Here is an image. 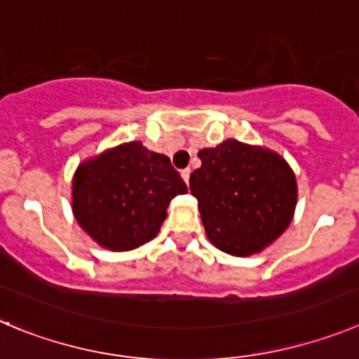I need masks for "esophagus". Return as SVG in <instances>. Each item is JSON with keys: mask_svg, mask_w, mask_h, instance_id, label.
Wrapping results in <instances>:
<instances>
[{"mask_svg": "<svg viewBox=\"0 0 359 359\" xmlns=\"http://www.w3.org/2000/svg\"><path fill=\"white\" fill-rule=\"evenodd\" d=\"M180 175H182L184 182L189 184V175H191V170H189V168H186V170H182V172H180Z\"/></svg>", "mask_w": 359, "mask_h": 359, "instance_id": "obj_1", "label": "esophagus"}]
</instances>
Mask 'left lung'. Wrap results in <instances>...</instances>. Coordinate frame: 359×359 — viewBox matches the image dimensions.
I'll return each mask as SVG.
<instances>
[{"instance_id":"obj_1","label":"left lung","mask_w":359,"mask_h":359,"mask_svg":"<svg viewBox=\"0 0 359 359\" xmlns=\"http://www.w3.org/2000/svg\"><path fill=\"white\" fill-rule=\"evenodd\" d=\"M189 177L205 234L231 256L259 254L292 224L297 179L277 151L227 140L198 151Z\"/></svg>"}]
</instances>
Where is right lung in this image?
Here are the masks:
<instances>
[{"mask_svg":"<svg viewBox=\"0 0 359 359\" xmlns=\"http://www.w3.org/2000/svg\"><path fill=\"white\" fill-rule=\"evenodd\" d=\"M184 193L187 186L166 156L130 141L79 164L71 205L100 247L125 252L154 240L172 198Z\"/></svg>","mask_w":359,"mask_h":359,"instance_id":"1","label":"right lung"}]
</instances>
